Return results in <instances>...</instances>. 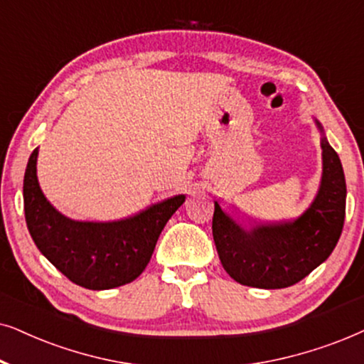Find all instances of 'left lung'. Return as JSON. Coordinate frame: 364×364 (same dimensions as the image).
Masks as SVG:
<instances>
[{"label": "left lung", "mask_w": 364, "mask_h": 364, "mask_svg": "<svg viewBox=\"0 0 364 364\" xmlns=\"http://www.w3.org/2000/svg\"><path fill=\"white\" fill-rule=\"evenodd\" d=\"M321 133L323 173L316 196L291 221L241 225L215 201L213 238L223 268L245 287L279 289L296 284L318 268L340 240L346 210V181L336 151Z\"/></svg>", "instance_id": "obj_1"}]
</instances>
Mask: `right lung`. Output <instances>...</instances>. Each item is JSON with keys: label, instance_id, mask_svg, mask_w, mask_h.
Returning a JSON list of instances; mask_svg holds the SVG:
<instances>
[{"label": "right lung", "instance_id": "right-lung-1", "mask_svg": "<svg viewBox=\"0 0 364 364\" xmlns=\"http://www.w3.org/2000/svg\"><path fill=\"white\" fill-rule=\"evenodd\" d=\"M36 161L38 148L24 171L23 200L28 230L41 255L77 287L96 291L136 279L151 259L163 228L186 196L168 198L123 220H71L43 195Z\"/></svg>", "mask_w": 364, "mask_h": 364}]
</instances>
